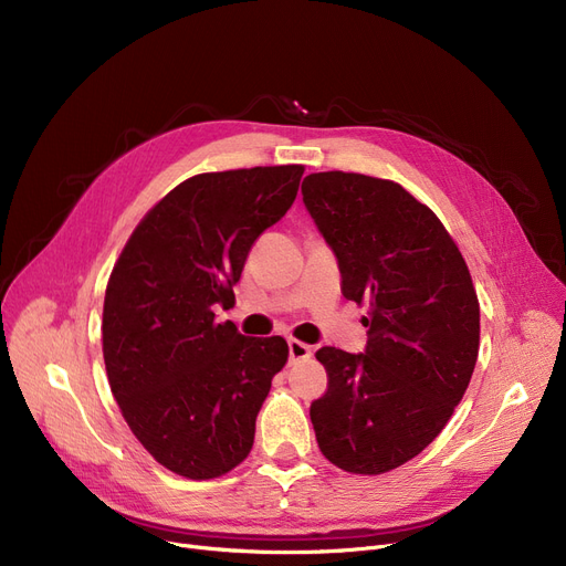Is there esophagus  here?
I'll list each match as a JSON object with an SVG mask.
<instances>
[{"label":"esophagus","mask_w":566,"mask_h":566,"mask_svg":"<svg viewBox=\"0 0 566 566\" xmlns=\"http://www.w3.org/2000/svg\"><path fill=\"white\" fill-rule=\"evenodd\" d=\"M312 358V346L303 344L298 339H289V360L298 363V360H307Z\"/></svg>","instance_id":"1"}]
</instances>
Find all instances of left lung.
I'll use <instances>...</instances> for the list:
<instances>
[{
    "label": "left lung",
    "mask_w": 566,
    "mask_h": 566,
    "mask_svg": "<svg viewBox=\"0 0 566 566\" xmlns=\"http://www.w3.org/2000/svg\"><path fill=\"white\" fill-rule=\"evenodd\" d=\"M303 201L333 250L344 298L367 303L363 353L323 346L328 392L310 408L323 457L380 474L418 457L463 399L480 350V303L442 222L399 184L321 171Z\"/></svg>",
    "instance_id": "1"
}]
</instances>
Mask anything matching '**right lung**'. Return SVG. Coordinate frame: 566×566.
Segmentation results:
<instances>
[{"instance_id": "1", "label": "right lung", "mask_w": 566, "mask_h": 566, "mask_svg": "<svg viewBox=\"0 0 566 566\" xmlns=\"http://www.w3.org/2000/svg\"><path fill=\"white\" fill-rule=\"evenodd\" d=\"M301 165L199 174L176 186L133 231L105 291L103 358L112 395L137 440L167 470L213 480L241 463L282 337H245L216 305L233 303L248 252L284 218Z\"/></svg>"}]
</instances>
